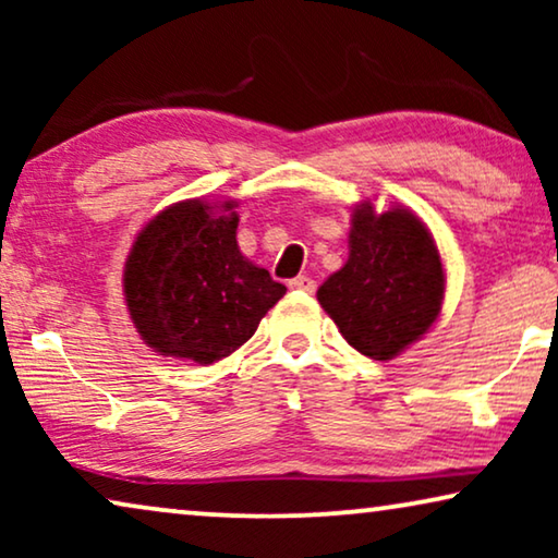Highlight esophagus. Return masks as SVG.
<instances>
[{
  "label": "esophagus",
  "instance_id": "esophagus-1",
  "mask_svg": "<svg viewBox=\"0 0 558 558\" xmlns=\"http://www.w3.org/2000/svg\"><path fill=\"white\" fill-rule=\"evenodd\" d=\"M289 289H294V292L312 294L317 289V284H315V279H310V277H294L292 281H289Z\"/></svg>",
  "mask_w": 558,
  "mask_h": 558
}]
</instances>
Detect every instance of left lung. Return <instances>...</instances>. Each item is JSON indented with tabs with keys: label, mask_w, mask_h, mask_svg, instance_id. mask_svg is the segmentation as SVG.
<instances>
[{
	"label": "left lung",
	"mask_w": 558,
	"mask_h": 558,
	"mask_svg": "<svg viewBox=\"0 0 558 558\" xmlns=\"http://www.w3.org/2000/svg\"><path fill=\"white\" fill-rule=\"evenodd\" d=\"M342 338L373 361H391L429 330L445 300V271L432 233L414 213H353L350 256L317 289Z\"/></svg>",
	"instance_id": "obj_1"
}]
</instances>
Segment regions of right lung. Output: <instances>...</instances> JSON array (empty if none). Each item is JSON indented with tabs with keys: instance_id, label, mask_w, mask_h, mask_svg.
I'll return each instance as SVG.
<instances>
[{
	"instance_id": "add662e5",
	"label": "right lung",
	"mask_w": 558,
	"mask_h": 558,
	"mask_svg": "<svg viewBox=\"0 0 558 558\" xmlns=\"http://www.w3.org/2000/svg\"><path fill=\"white\" fill-rule=\"evenodd\" d=\"M185 201L159 213L126 258L124 294L149 348L197 365L239 350L287 287L241 256L233 203Z\"/></svg>"
}]
</instances>
